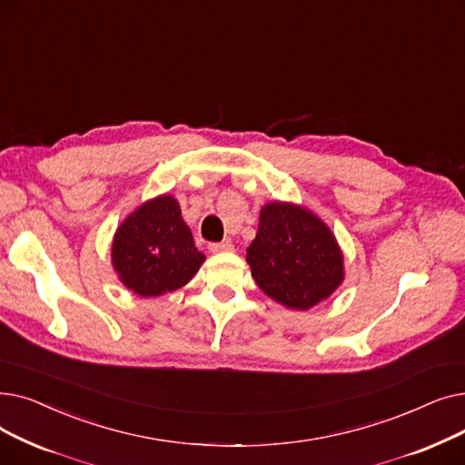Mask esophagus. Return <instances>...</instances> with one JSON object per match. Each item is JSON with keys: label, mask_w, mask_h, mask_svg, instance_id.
<instances>
[{"label": "esophagus", "mask_w": 465, "mask_h": 465, "mask_svg": "<svg viewBox=\"0 0 465 465\" xmlns=\"http://www.w3.org/2000/svg\"><path fill=\"white\" fill-rule=\"evenodd\" d=\"M212 253H227V252H232V244L231 242H215V244H210L208 246Z\"/></svg>", "instance_id": "1"}]
</instances>
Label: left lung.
Returning <instances> with one entry per match:
<instances>
[{
  "label": "left lung",
  "instance_id": "left-lung-1",
  "mask_svg": "<svg viewBox=\"0 0 465 465\" xmlns=\"http://www.w3.org/2000/svg\"><path fill=\"white\" fill-rule=\"evenodd\" d=\"M246 261L261 290L290 311H311L344 280L335 234L312 210L293 203L261 208Z\"/></svg>",
  "mask_w": 465,
  "mask_h": 465
}]
</instances>
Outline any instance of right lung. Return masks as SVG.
<instances>
[{
  "label": "right lung",
  "instance_id": "1",
  "mask_svg": "<svg viewBox=\"0 0 465 465\" xmlns=\"http://www.w3.org/2000/svg\"><path fill=\"white\" fill-rule=\"evenodd\" d=\"M204 261L172 194L145 201L124 217L114 236V271L126 290L143 299L180 290Z\"/></svg>",
  "mask_w": 465,
  "mask_h": 465
}]
</instances>
